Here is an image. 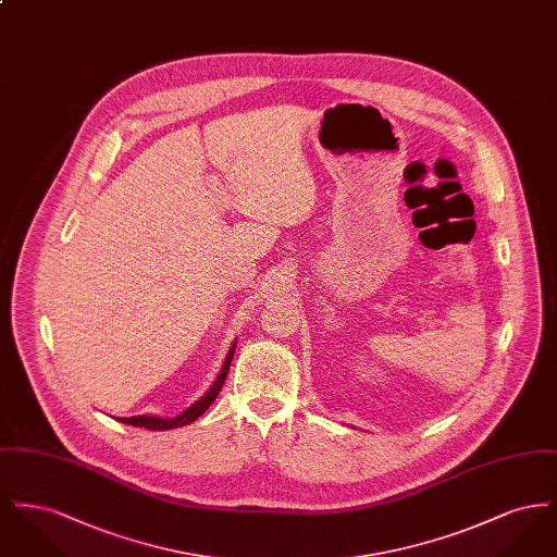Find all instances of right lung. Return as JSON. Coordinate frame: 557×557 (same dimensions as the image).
I'll return each instance as SVG.
<instances>
[{
  "instance_id": "obj_1",
  "label": "right lung",
  "mask_w": 557,
  "mask_h": 557,
  "mask_svg": "<svg viewBox=\"0 0 557 557\" xmlns=\"http://www.w3.org/2000/svg\"><path fill=\"white\" fill-rule=\"evenodd\" d=\"M234 350H236V345L230 348L227 359H225V363H223V370L216 375L211 391H209L205 397L200 398V400H196L182 416H177V418H173V420H162V418H154V416H133V418H121L119 422L137 425V428H148V430H173V428H180V425L191 424L194 420H198V418L211 407L212 400L221 393V388H223V384H225V377H227V373H230V366H232V359H234Z\"/></svg>"
}]
</instances>
